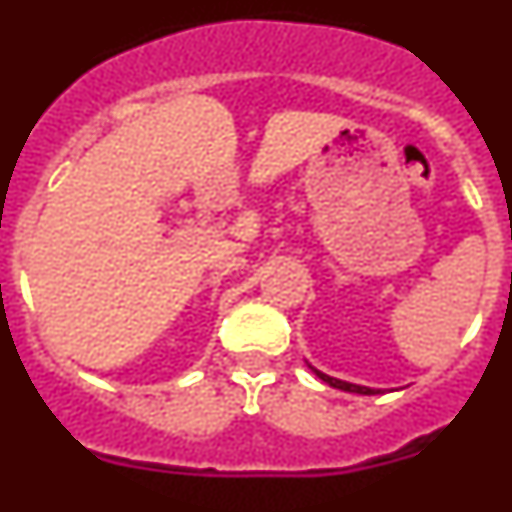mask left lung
I'll list each match as a JSON object with an SVG mask.
<instances>
[{"instance_id":"8db88e82","label":"left lung","mask_w":512,"mask_h":512,"mask_svg":"<svg viewBox=\"0 0 512 512\" xmlns=\"http://www.w3.org/2000/svg\"><path fill=\"white\" fill-rule=\"evenodd\" d=\"M312 372L318 374L320 379H323L325 384H330V387H336V390H343V392H356V395H379V390H372V387H364V384H351V382H343V379H336V377H328V374L318 372L315 366H310Z\"/></svg>"}]
</instances>
